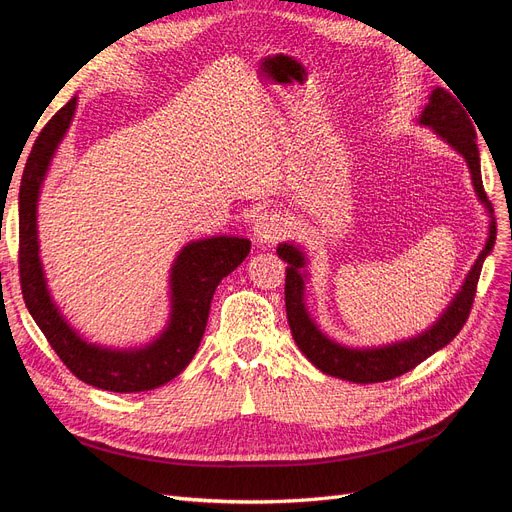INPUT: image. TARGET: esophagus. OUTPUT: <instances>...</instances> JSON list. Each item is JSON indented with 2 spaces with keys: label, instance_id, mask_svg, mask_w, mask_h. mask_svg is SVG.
<instances>
[{
  "label": "esophagus",
  "instance_id": "1",
  "mask_svg": "<svg viewBox=\"0 0 512 512\" xmlns=\"http://www.w3.org/2000/svg\"><path fill=\"white\" fill-rule=\"evenodd\" d=\"M288 230V222L282 218L277 211H265L256 215L254 226H252V235L254 241L258 243H275L277 239H282Z\"/></svg>",
  "mask_w": 512,
  "mask_h": 512
}]
</instances>
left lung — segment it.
<instances>
[{"mask_svg":"<svg viewBox=\"0 0 512 512\" xmlns=\"http://www.w3.org/2000/svg\"><path fill=\"white\" fill-rule=\"evenodd\" d=\"M461 103L463 102H459V98L448 94L444 87L433 89L429 96V104L425 106V111L421 115V123L436 130L448 145L466 158L480 203H483L487 211L493 215V207L487 200V192L483 188V177H480L476 132H474V123L470 119L472 115L466 113L468 108L461 107ZM493 243H495V222L491 220L485 250L478 254L472 271L468 273L466 282H463L453 303L446 307V312L429 331L416 335L412 339H406V342H397L382 348H363V350L335 344L327 335H322L316 329V324L307 316L305 305H303V277L299 269L305 265V258L294 245L282 243L277 247V254H280L282 260L288 262L284 294H286V316H288L294 342H297L301 352L320 371L335 378L350 380L356 384H371V382L393 380L401 374H406V371L414 369L418 363H423L427 356L444 348L463 329V324H466L470 316V309L476 297L480 269H483V262L491 252Z\"/></svg>","mask_w":512,"mask_h":512,"instance_id":"left-lung-1","label":"left lung"}]
</instances>
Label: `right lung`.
Listing matches in <instances>:
<instances>
[{
    "instance_id": "add662e5",
    "label": "right lung",
    "mask_w": 512,
    "mask_h": 512,
    "mask_svg": "<svg viewBox=\"0 0 512 512\" xmlns=\"http://www.w3.org/2000/svg\"><path fill=\"white\" fill-rule=\"evenodd\" d=\"M76 98L64 104L38 134L29 153L19 192V277L23 301L46 342L72 374L104 391H151L179 376L196 354L205 335L213 292L230 271H235L252 243L239 237H211L185 245L170 275L173 316L156 342L141 350H102L76 335L59 316L38 258L36 203L42 179L57 145L74 115Z\"/></svg>"
}]
</instances>
